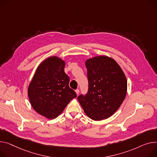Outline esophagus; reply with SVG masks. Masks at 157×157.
<instances>
[{
    "label": "esophagus",
    "mask_w": 157,
    "mask_h": 157,
    "mask_svg": "<svg viewBox=\"0 0 157 157\" xmlns=\"http://www.w3.org/2000/svg\"><path fill=\"white\" fill-rule=\"evenodd\" d=\"M75 91H76V94H77V95H78V94L79 93V90L77 89V90H75Z\"/></svg>",
    "instance_id": "34e87169"
}]
</instances>
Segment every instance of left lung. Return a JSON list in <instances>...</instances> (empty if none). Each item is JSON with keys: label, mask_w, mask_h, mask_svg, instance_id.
Returning <instances> with one entry per match:
<instances>
[{"label": "left lung", "mask_w": 157, "mask_h": 157, "mask_svg": "<svg viewBox=\"0 0 157 157\" xmlns=\"http://www.w3.org/2000/svg\"><path fill=\"white\" fill-rule=\"evenodd\" d=\"M85 66L88 91L78 100L90 119H106L118 110L126 96V77L117 62L108 56L87 59Z\"/></svg>", "instance_id": "1"}]
</instances>
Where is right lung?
<instances>
[{"label": "right lung", "instance_id": "obj_1", "mask_svg": "<svg viewBox=\"0 0 157 157\" xmlns=\"http://www.w3.org/2000/svg\"><path fill=\"white\" fill-rule=\"evenodd\" d=\"M65 62L52 56L38 66L28 89L31 106L39 114L53 119L63 112L69 101L77 97L69 88V78L64 72Z\"/></svg>", "mask_w": 157, "mask_h": 157}]
</instances>
